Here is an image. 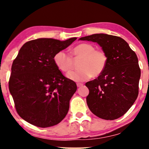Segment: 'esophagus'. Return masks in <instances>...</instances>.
Segmentation results:
<instances>
[{"label": "esophagus", "instance_id": "1", "mask_svg": "<svg viewBox=\"0 0 149 149\" xmlns=\"http://www.w3.org/2000/svg\"><path fill=\"white\" fill-rule=\"evenodd\" d=\"M77 87H82L83 84V83H77Z\"/></svg>", "mask_w": 149, "mask_h": 149}]
</instances>
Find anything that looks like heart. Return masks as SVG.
I'll use <instances>...</instances> for the list:
<instances>
[{
	"label": "heart",
	"instance_id": "1",
	"mask_svg": "<svg viewBox=\"0 0 149 149\" xmlns=\"http://www.w3.org/2000/svg\"><path fill=\"white\" fill-rule=\"evenodd\" d=\"M72 56L82 58L79 65L80 70L71 71L66 75L69 79L76 82L88 80L92 76H100L107 66V56L106 53L102 49H96L95 46L91 43L83 42L74 47L72 49ZM54 60L57 67L62 72H68L72 68V57L64 51L56 53Z\"/></svg>",
	"mask_w": 149,
	"mask_h": 149
}]
</instances>
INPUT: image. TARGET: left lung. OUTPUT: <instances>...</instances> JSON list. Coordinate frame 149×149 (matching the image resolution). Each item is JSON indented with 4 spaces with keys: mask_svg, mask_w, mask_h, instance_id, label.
<instances>
[{
    "mask_svg": "<svg viewBox=\"0 0 149 149\" xmlns=\"http://www.w3.org/2000/svg\"><path fill=\"white\" fill-rule=\"evenodd\" d=\"M79 40L97 42L107 56L103 72L85 83L89 90L87 106L101 119H118L127 113L138 97L140 69L137 56L119 36L94 34Z\"/></svg>",
    "mask_w": 149,
    "mask_h": 149,
    "instance_id": "8db88e82",
    "label": "left lung"
}]
</instances>
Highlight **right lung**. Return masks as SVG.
Here are the masks:
<instances>
[{"label":"right lung","instance_id":"add662e5","mask_svg":"<svg viewBox=\"0 0 149 149\" xmlns=\"http://www.w3.org/2000/svg\"><path fill=\"white\" fill-rule=\"evenodd\" d=\"M76 39L30 40L22 47L13 60L9 91L18 115L32 125L52 127L68 113L70 100L77 87L62 74L54 58Z\"/></svg>","mask_w":149,"mask_h":149}]
</instances>
